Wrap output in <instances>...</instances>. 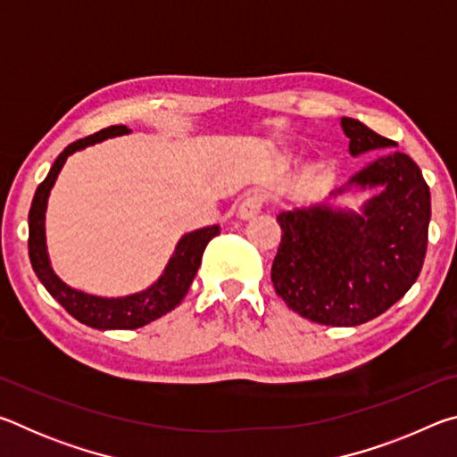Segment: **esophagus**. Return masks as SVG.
Listing matches in <instances>:
<instances>
[{
    "mask_svg": "<svg viewBox=\"0 0 457 457\" xmlns=\"http://www.w3.org/2000/svg\"><path fill=\"white\" fill-rule=\"evenodd\" d=\"M264 201L266 199L262 193H252V195H247L242 204H239V210H237L239 220L256 218V215L262 212V207H264Z\"/></svg>",
    "mask_w": 457,
    "mask_h": 457,
    "instance_id": "34e87169",
    "label": "esophagus"
}]
</instances>
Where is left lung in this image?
I'll return each mask as SVG.
<instances>
[{
	"label": "left lung",
	"instance_id": "1",
	"mask_svg": "<svg viewBox=\"0 0 457 457\" xmlns=\"http://www.w3.org/2000/svg\"><path fill=\"white\" fill-rule=\"evenodd\" d=\"M340 127L353 157L395 146L361 120L343 117ZM353 187L375 191L359 213L316 204L278 215L276 294L294 312L330 327L369 322L403 298L428 250L431 195L409 154H381L330 197Z\"/></svg>",
	"mask_w": 457,
	"mask_h": 457
}]
</instances>
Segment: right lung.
Returning a JSON list of instances; mask_svg holds the SVG:
<instances>
[{"instance_id": "1", "label": "right lung", "mask_w": 457, "mask_h": 457, "mask_svg": "<svg viewBox=\"0 0 457 457\" xmlns=\"http://www.w3.org/2000/svg\"><path fill=\"white\" fill-rule=\"evenodd\" d=\"M127 133H130V130L125 125H114L68 145L58 154V159L54 161L48 177L37 185L28 215V250L37 280L66 308L68 314H72L76 320L87 324V327L98 330H133L161 319L163 314L171 312L175 306H179L189 290L193 278L197 274L205 245L210 244L212 237L220 234V226L201 228L191 231V234H185L177 242L173 256L169 258L159 280L153 282L146 290L129 294V296H95V294L76 290L60 280L52 270L48 247H46V207H48V197L54 183H56L58 173L72 153L87 149V146L104 141V138L120 137Z\"/></svg>"}]
</instances>
